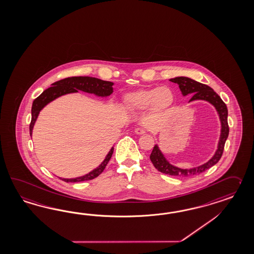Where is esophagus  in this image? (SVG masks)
<instances>
[{"mask_svg": "<svg viewBox=\"0 0 254 254\" xmlns=\"http://www.w3.org/2000/svg\"><path fill=\"white\" fill-rule=\"evenodd\" d=\"M135 132H136V134H137V135H144V134H146V130L144 129L143 127H136V129H135Z\"/></svg>", "mask_w": 254, "mask_h": 254, "instance_id": "obj_1", "label": "esophagus"}]
</instances>
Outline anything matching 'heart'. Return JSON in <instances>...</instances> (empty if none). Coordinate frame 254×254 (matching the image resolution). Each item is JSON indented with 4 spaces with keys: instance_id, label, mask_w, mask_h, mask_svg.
Segmentation results:
<instances>
[{
    "instance_id": "obj_1",
    "label": "heart",
    "mask_w": 254,
    "mask_h": 254,
    "mask_svg": "<svg viewBox=\"0 0 254 254\" xmlns=\"http://www.w3.org/2000/svg\"><path fill=\"white\" fill-rule=\"evenodd\" d=\"M174 93L168 86L138 89L126 93L122 98L123 107L131 113L149 111L161 116L170 111L174 104Z\"/></svg>"
}]
</instances>
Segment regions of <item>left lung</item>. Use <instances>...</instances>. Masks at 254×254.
Wrapping results in <instances>:
<instances>
[{
  "label": "left lung",
  "mask_w": 254,
  "mask_h": 254,
  "mask_svg": "<svg viewBox=\"0 0 254 254\" xmlns=\"http://www.w3.org/2000/svg\"><path fill=\"white\" fill-rule=\"evenodd\" d=\"M170 81H173L174 83H177L179 85L180 90L184 96H186L188 94H192L191 99L189 100V103L192 101H196V100H204V101L210 103L211 105H214V107L216 108L217 114L219 116L220 123H221V133H220V137H219V141L217 145V151L207 162H205L198 167L192 168V169H181V168L176 167L173 164H171L166 160L164 155L162 154L158 145H155L149 159L153 163L154 167L159 172L165 173L168 175L187 177V176L200 174V173H204V171H206L207 169L214 166L216 163L218 162L222 156L224 146H225L226 140L229 136L228 108H227L226 104L220 98V96L212 88L205 85V84L198 82V81L190 79L188 77H176V78L171 79Z\"/></svg>",
  "instance_id": "obj_1"
}]
</instances>
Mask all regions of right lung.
Masks as SVG:
<instances>
[{"label": "right lung", "instance_id": "1", "mask_svg": "<svg viewBox=\"0 0 254 254\" xmlns=\"http://www.w3.org/2000/svg\"><path fill=\"white\" fill-rule=\"evenodd\" d=\"M51 85L52 86L45 90L43 93H41L33 102L31 110V123L29 126L30 136H32L33 127L37 121L39 112L41 111L46 105L50 104V102H52L53 100L57 99L58 97L62 96L64 94L78 93V91H82V92L88 93H93L96 96L106 97V96H109L113 93L114 83L111 81H103V80H100L97 78L81 76V77L66 78V79L61 80V81H56ZM113 152H114V147H112L110 151L108 152V154L106 155L105 160L100 164L99 166L95 168L92 172L87 173L85 175L76 177V178H71V179H65V178H61V179L66 183H77V182H82V181H88V180L96 178L98 175L104 172L108 161H110V159H111Z\"/></svg>", "mask_w": 254, "mask_h": 254}]
</instances>
